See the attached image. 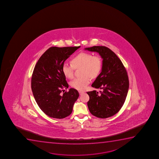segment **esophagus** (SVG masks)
I'll list each match as a JSON object with an SVG mask.
<instances>
[{
	"label": "esophagus",
	"instance_id": "1",
	"mask_svg": "<svg viewBox=\"0 0 159 159\" xmlns=\"http://www.w3.org/2000/svg\"><path fill=\"white\" fill-rule=\"evenodd\" d=\"M79 94H80V95H82V94H83V93H84V92H81V91H79Z\"/></svg>",
	"mask_w": 159,
	"mask_h": 159
}]
</instances>
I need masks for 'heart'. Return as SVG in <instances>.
<instances>
[{"label": "heart", "mask_w": 159, "mask_h": 159, "mask_svg": "<svg viewBox=\"0 0 159 159\" xmlns=\"http://www.w3.org/2000/svg\"><path fill=\"white\" fill-rule=\"evenodd\" d=\"M72 63H64L62 72L64 76L68 79L73 78L75 68L81 67L82 76L70 82L72 87L79 90L86 89L92 78H95L99 75L102 66V59L99 56H93L90 53L81 52L72 59Z\"/></svg>", "instance_id": "heart-1"}]
</instances>
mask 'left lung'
Returning <instances> with one entry per match:
<instances>
[{"label":"left lung","instance_id":"8db88e82","mask_svg":"<svg viewBox=\"0 0 159 159\" xmlns=\"http://www.w3.org/2000/svg\"><path fill=\"white\" fill-rule=\"evenodd\" d=\"M84 50L98 52L103 59L102 71L92 85L103 91L87 92L89 110L97 118H109L117 113L125 102L129 84L127 71L121 61L107 47L96 46Z\"/></svg>","mask_w":159,"mask_h":159}]
</instances>
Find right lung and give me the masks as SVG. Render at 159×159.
Segmentation results:
<instances>
[{
  "label": "right lung",
  "mask_w": 159,
  "mask_h": 159,
  "mask_svg": "<svg viewBox=\"0 0 159 159\" xmlns=\"http://www.w3.org/2000/svg\"><path fill=\"white\" fill-rule=\"evenodd\" d=\"M80 47H51L42 55L34 68L31 78L34 98L40 108L49 117L63 119L70 116L78 98V92L74 88L64 92L69 84L62 72V66Z\"/></svg>",
  "instance_id": "obj_1"
}]
</instances>
